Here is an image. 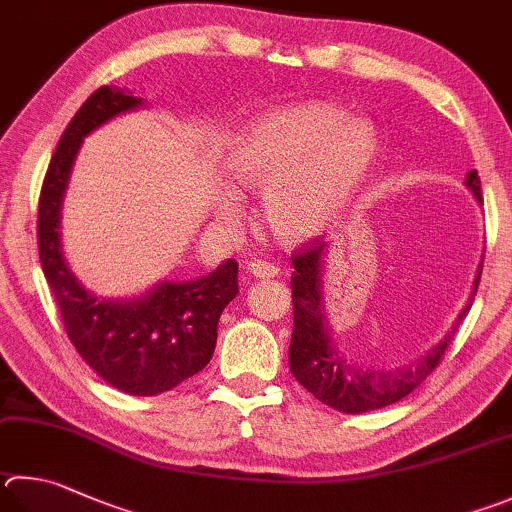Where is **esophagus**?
<instances>
[{
  "label": "esophagus",
  "instance_id": "34e87169",
  "mask_svg": "<svg viewBox=\"0 0 512 512\" xmlns=\"http://www.w3.org/2000/svg\"><path fill=\"white\" fill-rule=\"evenodd\" d=\"M248 273L259 277V280H271V277L280 275V268L271 262H264V259H253V262H248Z\"/></svg>",
  "mask_w": 512,
  "mask_h": 512
}]
</instances>
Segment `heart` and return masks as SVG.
Wrapping results in <instances>:
<instances>
[{
	"label": "heart",
	"instance_id": "heart-1",
	"mask_svg": "<svg viewBox=\"0 0 512 512\" xmlns=\"http://www.w3.org/2000/svg\"><path fill=\"white\" fill-rule=\"evenodd\" d=\"M378 154V134L329 102L273 109L232 141L226 170L239 185L264 192V219L277 239L297 244L347 206ZM226 219L239 215L232 192L219 197Z\"/></svg>",
	"mask_w": 512,
	"mask_h": 512
}]
</instances>
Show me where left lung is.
<instances>
[{
	"label": "left lung",
	"instance_id": "8db88e82",
	"mask_svg": "<svg viewBox=\"0 0 512 512\" xmlns=\"http://www.w3.org/2000/svg\"><path fill=\"white\" fill-rule=\"evenodd\" d=\"M466 185L481 203V181L477 170L468 172ZM324 250H327V241H324V237H315L297 248L291 257L295 268L291 277L293 336L291 349H288L291 374L295 376L297 383L304 389H309L318 401L333 407V410L345 414L380 410V407L392 405L407 394H412L439 367L443 353L450 347L454 331H457L461 320L466 318L472 304H468L461 311L457 324H454V329L445 336V340H441L427 356L416 360L414 365L398 369H374L356 365L331 340L327 327L320 284ZM479 277L481 268L477 273L475 286H472V297H475L479 288Z\"/></svg>",
	"mask_w": 512,
	"mask_h": 512
}]
</instances>
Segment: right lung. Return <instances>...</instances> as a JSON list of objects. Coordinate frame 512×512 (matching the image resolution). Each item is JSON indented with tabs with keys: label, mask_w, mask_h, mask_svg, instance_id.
Here are the masks:
<instances>
[{
	"label": "right lung",
	"mask_w": 512,
	"mask_h": 512,
	"mask_svg": "<svg viewBox=\"0 0 512 512\" xmlns=\"http://www.w3.org/2000/svg\"><path fill=\"white\" fill-rule=\"evenodd\" d=\"M143 100L105 85L64 129L46 170L37 208V248L64 329L82 360L109 385L132 396H156L208 365L221 311L239 293L237 262L190 282H161L136 300H107L82 286L60 248V206L82 138Z\"/></svg>",
	"instance_id": "1"
}]
</instances>
